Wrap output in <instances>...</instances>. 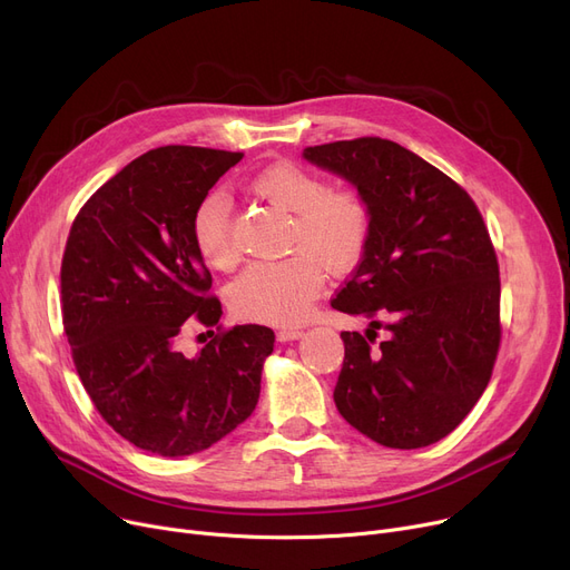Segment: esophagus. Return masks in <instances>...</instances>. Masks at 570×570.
Here are the masks:
<instances>
[{"instance_id":"esophagus-1","label":"esophagus","mask_w":570,"mask_h":570,"mask_svg":"<svg viewBox=\"0 0 570 570\" xmlns=\"http://www.w3.org/2000/svg\"><path fill=\"white\" fill-rule=\"evenodd\" d=\"M301 337H303L301 327H282V331L277 333L279 342H293V340H301Z\"/></svg>"}]
</instances>
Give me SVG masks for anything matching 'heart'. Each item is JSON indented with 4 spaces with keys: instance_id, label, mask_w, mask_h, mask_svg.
Here are the masks:
<instances>
[{
    "instance_id": "obj_1",
    "label": "heart",
    "mask_w": 570,
    "mask_h": 570,
    "mask_svg": "<svg viewBox=\"0 0 570 570\" xmlns=\"http://www.w3.org/2000/svg\"><path fill=\"white\" fill-rule=\"evenodd\" d=\"M252 191L293 215L288 247L295 254L254 261L230 284L233 309L249 321H303L323 286V267L344 273L363 258L372 217L353 191H331L323 179L293 164H275L252 179ZM191 237L203 261L213 267L235 263L230 237V200L224 191L207 194L191 215Z\"/></svg>"
}]
</instances>
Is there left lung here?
I'll list each match as a JSON object with an SVG mask.
<instances>
[{
  "label": "left lung",
  "instance_id": "1",
  "mask_svg": "<svg viewBox=\"0 0 570 570\" xmlns=\"http://www.w3.org/2000/svg\"><path fill=\"white\" fill-rule=\"evenodd\" d=\"M303 157L346 179L372 217L365 254L331 305L372 318L367 333H391L376 348L370 335L342 333L337 411L385 448L436 443L481 400L499 351L501 284L485 222L460 185L393 140L325 142Z\"/></svg>",
  "mask_w": 570,
  "mask_h": 570
}]
</instances>
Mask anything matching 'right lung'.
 <instances>
[{"label":"right lung","mask_w":570,"mask_h":570,"mask_svg":"<svg viewBox=\"0 0 570 570\" xmlns=\"http://www.w3.org/2000/svg\"><path fill=\"white\" fill-rule=\"evenodd\" d=\"M239 159L189 145L149 149L92 194L67 239L62 318L78 376L104 421L147 453H200L258 404L269 327L235 325L194 357L175 348L185 321L222 318L191 215Z\"/></svg>","instance_id":"obj_1"}]
</instances>
